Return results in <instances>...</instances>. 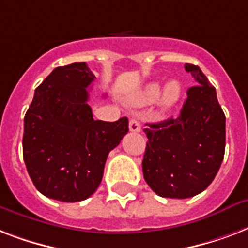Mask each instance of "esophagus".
Here are the masks:
<instances>
[{"label":"esophagus","instance_id":"34e87169","mask_svg":"<svg viewBox=\"0 0 248 248\" xmlns=\"http://www.w3.org/2000/svg\"><path fill=\"white\" fill-rule=\"evenodd\" d=\"M128 128L131 132H139L141 130V124H140L139 120L136 118H131L130 120V124H128Z\"/></svg>","mask_w":248,"mask_h":248}]
</instances>
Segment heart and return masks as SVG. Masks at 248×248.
<instances>
[{"mask_svg": "<svg viewBox=\"0 0 248 248\" xmlns=\"http://www.w3.org/2000/svg\"><path fill=\"white\" fill-rule=\"evenodd\" d=\"M162 90V85L159 82H151L147 85L144 91L140 95V101L141 103H152L159 96ZM181 95V85L177 81H170L165 86V89L161 95V105L163 109L172 108L176 104L177 100L180 99Z\"/></svg>", "mask_w": 248, "mask_h": 248, "instance_id": "heart-1", "label": "heart"}]
</instances>
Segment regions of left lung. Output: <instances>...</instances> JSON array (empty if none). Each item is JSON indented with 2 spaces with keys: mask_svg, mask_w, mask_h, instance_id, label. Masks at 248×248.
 <instances>
[{
  "mask_svg": "<svg viewBox=\"0 0 248 248\" xmlns=\"http://www.w3.org/2000/svg\"><path fill=\"white\" fill-rule=\"evenodd\" d=\"M197 85L189 87L176 118L147 124L143 159L147 184L165 198H189L215 179L225 152V114L216 90L200 67L185 64Z\"/></svg>",
  "mask_w": 248,
  "mask_h": 248,
  "instance_id": "8db88e82",
  "label": "left lung"
}]
</instances>
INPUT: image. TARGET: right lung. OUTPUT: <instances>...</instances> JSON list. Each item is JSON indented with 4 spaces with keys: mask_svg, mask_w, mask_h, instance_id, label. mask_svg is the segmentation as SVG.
Returning <instances> with one entry per match:
<instances>
[{
    "mask_svg": "<svg viewBox=\"0 0 248 248\" xmlns=\"http://www.w3.org/2000/svg\"><path fill=\"white\" fill-rule=\"evenodd\" d=\"M95 76L86 63L58 67L34 91L24 117L23 158L37 190L78 202L100 185L109 152L128 131V120L95 121L87 87Z\"/></svg>",
    "mask_w": 248,
    "mask_h": 248,
    "instance_id": "add662e5",
    "label": "right lung"
}]
</instances>
